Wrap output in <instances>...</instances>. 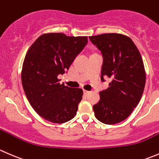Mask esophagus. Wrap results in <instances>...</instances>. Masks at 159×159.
<instances>
[{"instance_id":"esophagus-1","label":"esophagus","mask_w":159,"mask_h":159,"mask_svg":"<svg viewBox=\"0 0 159 159\" xmlns=\"http://www.w3.org/2000/svg\"><path fill=\"white\" fill-rule=\"evenodd\" d=\"M89 93V91H87V90H85V89H84V90H83V93H84V94L85 95H87L88 94V93Z\"/></svg>"}]
</instances>
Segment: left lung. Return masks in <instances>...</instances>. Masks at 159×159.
Returning <instances> with one entry per match:
<instances>
[{"label":"left lung","mask_w":159,"mask_h":159,"mask_svg":"<svg viewBox=\"0 0 159 159\" xmlns=\"http://www.w3.org/2000/svg\"><path fill=\"white\" fill-rule=\"evenodd\" d=\"M103 57L101 80L111 79L109 88L99 93L93 106L95 116L107 125L119 123L130 116L139 102L145 85L143 60L132 39L121 34L89 37Z\"/></svg>","instance_id":"1"}]
</instances>
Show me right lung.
Instances as JSON below:
<instances>
[{
  "label": "right lung",
  "mask_w": 159,
  "mask_h": 159,
  "mask_svg": "<svg viewBox=\"0 0 159 159\" xmlns=\"http://www.w3.org/2000/svg\"><path fill=\"white\" fill-rule=\"evenodd\" d=\"M87 42V37L48 33L27 52L21 71L23 88L33 109L46 120L64 123L76 116L83 89L60 84L58 76L69 70Z\"/></svg>",
  "instance_id": "1"
}]
</instances>
